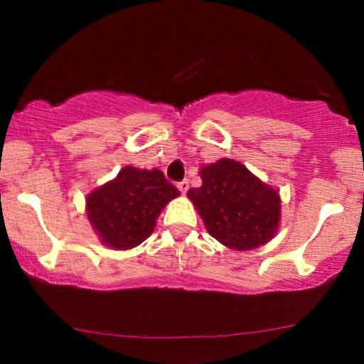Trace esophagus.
<instances>
[{"instance_id":"esophagus-1","label":"esophagus","mask_w":364,"mask_h":364,"mask_svg":"<svg viewBox=\"0 0 364 364\" xmlns=\"http://www.w3.org/2000/svg\"><path fill=\"white\" fill-rule=\"evenodd\" d=\"M177 188H178V191H181L182 193H187V191H188V181L178 182V183H177Z\"/></svg>"}]
</instances>
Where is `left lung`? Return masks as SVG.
Listing matches in <instances>:
<instances>
[{"mask_svg": "<svg viewBox=\"0 0 364 364\" xmlns=\"http://www.w3.org/2000/svg\"><path fill=\"white\" fill-rule=\"evenodd\" d=\"M202 186L187 192L207 232L232 250L247 252L277 235L282 198L277 188L260 181L233 159L200 167Z\"/></svg>", "mask_w": 364, "mask_h": 364, "instance_id": "8db88e82", "label": "left lung"}]
</instances>
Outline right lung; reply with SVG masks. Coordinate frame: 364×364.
Listing matches in <instances>:
<instances>
[{"instance_id": "1", "label": "right lung", "mask_w": 364, "mask_h": 364, "mask_svg": "<svg viewBox=\"0 0 364 364\" xmlns=\"http://www.w3.org/2000/svg\"><path fill=\"white\" fill-rule=\"evenodd\" d=\"M181 192L159 168L122 167L86 197V215L102 245L131 250L151 237L156 220Z\"/></svg>"}]
</instances>
